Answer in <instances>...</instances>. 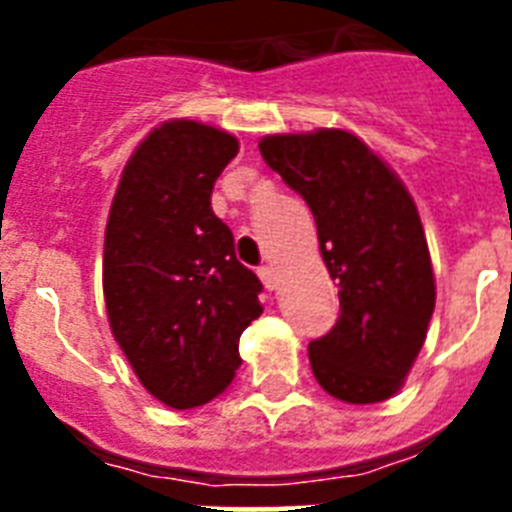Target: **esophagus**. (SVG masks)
<instances>
[{
	"instance_id": "1",
	"label": "esophagus",
	"mask_w": 512,
	"mask_h": 512,
	"mask_svg": "<svg viewBox=\"0 0 512 512\" xmlns=\"http://www.w3.org/2000/svg\"><path fill=\"white\" fill-rule=\"evenodd\" d=\"M257 273H260V279H263V284L268 289L279 287V271H276L273 265H263V268H260Z\"/></svg>"
}]
</instances>
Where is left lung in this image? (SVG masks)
Here are the masks:
<instances>
[{"label":"left lung","instance_id":"8db88e82","mask_svg":"<svg viewBox=\"0 0 512 512\" xmlns=\"http://www.w3.org/2000/svg\"><path fill=\"white\" fill-rule=\"evenodd\" d=\"M260 154L311 207L340 295L332 332L308 345L316 380L345 404L396 396L428 335L436 276L404 180L348 130L265 135Z\"/></svg>","mask_w":512,"mask_h":512}]
</instances>
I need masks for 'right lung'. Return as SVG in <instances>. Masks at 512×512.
<instances>
[{"label": "right lung", "mask_w": 512, "mask_h": 512, "mask_svg": "<svg viewBox=\"0 0 512 512\" xmlns=\"http://www.w3.org/2000/svg\"><path fill=\"white\" fill-rule=\"evenodd\" d=\"M239 154L231 132L170 119L124 164L103 244L114 340L140 385L172 409L217 398L239 369V337L263 313L212 188Z\"/></svg>", "instance_id": "1"}]
</instances>
